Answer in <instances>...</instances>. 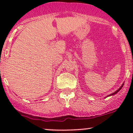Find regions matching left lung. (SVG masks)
<instances>
[{"label": "left lung", "mask_w": 133, "mask_h": 133, "mask_svg": "<svg viewBox=\"0 0 133 133\" xmlns=\"http://www.w3.org/2000/svg\"><path fill=\"white\" fill-rule=\"evenodd\" d=\"M123 85H124V84H122V86H121L119 88V89H117L116 91H115V92H114V93H112V94H110V95H109V96H112V95H114V94H116V93H117V92H119V91H120V90H121V88H123Z\"/></svg>", "instance_id": "1"}]
</instances>
